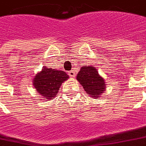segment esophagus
Instances as JSON below:
<instances>
[{
	"label": "esophagus",
	"mask_w": 146,
	"mask_h": 146,
	"mask_svg": "<svg viewBox=\"0 0 146 146\" xmlns=\"http://www.w3.org/2000/svg\"><path fill=\"white\" fill-rule=\"evenodd\" d=\"M68 74L70 77H75V72H74V70H72V71H70V72H68Z\"/></svg>",
	"instance_id": "34e87169"
}]
</instances>
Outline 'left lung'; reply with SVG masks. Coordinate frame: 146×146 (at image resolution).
<instances>
[{
    "label": "left lung",
    "mask_w": 146,
    "mask_h": 146,
    "mask_svg": "<svg viewBox=\"0 0 146 146\" xmlns=\"http://www.w3.org/2000/svg\"><path fill=\"white\" fill-rule=\"evenodd\" d=\"M77 80L86 92L93 99L100 97L106 89L104 78L101 77L95 67L82 66L77 74Z\"/></svg>",
    "instance_id": "left-lung-1"
}]
</instances>
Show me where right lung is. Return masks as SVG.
Masks as SVG:
<instances>
[{
  "mask_svg": "<svg viewBox=\"0 0 146 146\" xmlns=\"http://www.w3.org/2000/svg\"><path fill=\"white\" fill-rule=\"evenodd\" d=\"M68 78V74L64 71L48 68L44 66L33 78V86L39 95L48 101L57 96L61 84Z\"/></svg>",
  "mask_w": 146,
  "mask_h": 146,
  "instance_id": "right-lung-1",
  "label": "right lung"
}]
</instances>
